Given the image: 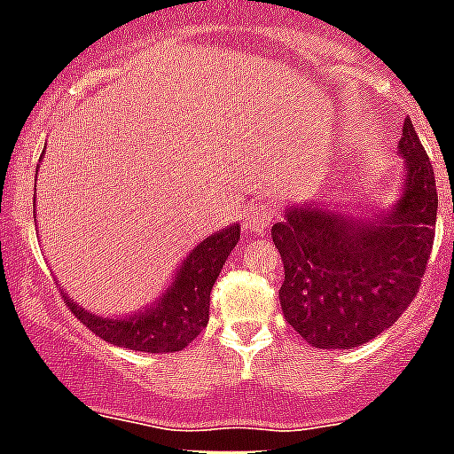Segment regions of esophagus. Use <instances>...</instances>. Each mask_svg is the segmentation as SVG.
Here are the masks:
<instances>
[{
    "label": "esophagus",
    "mask_w": 454,
    "mask_h": 454,
    "mask_svg": "<svg viewBox=\"0 0 454 454\" xmlns=\"http://www.w3.org/2000/svg\"><path fill=\"white\" fill-rule=\"evenodd\" d=\"M274 216H277V209L270 203H254L245 209L242 223H245L247 233H261L272 223Z\"/></svg>",
    "instance_id": "1"
}]
</instances>
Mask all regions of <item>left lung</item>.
<instances>
[{"instance_id":"8db88e82","label":"left lung","mask_w":454,"mask_h":454,"mask_svg":"<svg viewBox=\"0 0 454 454\" xmlns=\"http://www.w3.org/2000/svg\"><path fill=\"white\" fill-rule=\"evenodd\" d=\"M397 147L406 177L387 212L364 219L304 203L291 205L272 226L284 261L281 311L316 348L367 344L397 321L420 288L439 196L411 120L403 121Z\"/></svg>"}]
</instances>
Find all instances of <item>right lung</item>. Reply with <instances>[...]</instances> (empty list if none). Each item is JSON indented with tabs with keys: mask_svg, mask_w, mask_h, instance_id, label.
Wrapping results in <instances>:
<instances>
[{
	"mask_svg": "<svg viewBox=\"0 0 454 454\" xmlns=\"http://www.w3.org/2000/svg\"><path fill=\"white\" fill-rule=\"evenodd\" d=\"M238 239V223L205 238L177 268L173 284L159 295V300L131 316L104 318L82 309L67 293L64 300L75 318L85 323L104 341L124 346L129 350H145V353H175L192 344L207 325L209 293Z\"/></svg>",
	"mask_w": 454,
	"mask_h": 454,
	"instance_id": "right-lung-1",
	"label": "right lung"
}]
</instances>
